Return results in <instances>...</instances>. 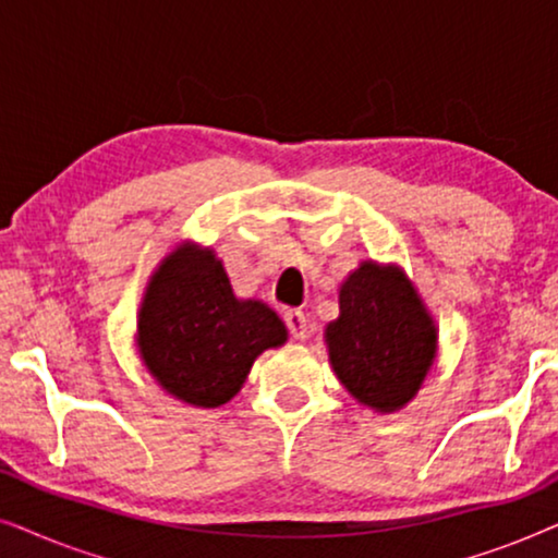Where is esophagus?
Instances as JSON below:
<instances>
[{
	"instance_id": "1",
	"label": "esophagus",
	"mask_w": 558,
	"mask_h": 558,
	"mask_svg": "<svg viewBox=\"0 0 558 558\" xmlns=\"http://www.w3.org/2000/svg\"><path fill=\"white\" fill-rule=\"evenodd\" d=\"M284 323H287V330L292 335L294 340H304L307 338V315H304L302 310H287L284 312Z\"/></svg>"
}]
</instances>
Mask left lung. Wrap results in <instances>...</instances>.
<instances>
[{
	"label": "left lung",
	"mask_w": 558,
	"mask_h": 558,
	"mask_svg": "<svg viewBox=\"0 0 558 558\" xmlns=\"http://www.w3.org/2000/svg\"><path fill=\"white\" fill-rule=\"evenodd\" d=\"M325 338L340 384L378 411L414 399L437 350L432 317L403 271L373 262L340 287V317Z\"/></svg>",
	"instance_id": "8db88e82"
}]
</instances>
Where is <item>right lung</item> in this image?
<instances>
[{
	"mask_svg": "<svg viewBox=\"0 0 558 558\" xmlns=\"http://www.w3.org/2000/svg\"><path fill=\"white\" fill-rule=\"evenodd\" d=\"M287 340L262 302L235 300L213 251L180 246L149 281L140 312V353L167 393L193 407L231 401L256 355Z\"/></svg>",
	"mask_w": 558,
	"mask_h": 558,
	"instance_id": "obj_1",
	"label": "right lung"
}]
</instances>
